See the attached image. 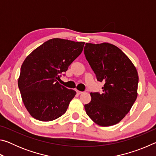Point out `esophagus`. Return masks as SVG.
I'll return each mask as SVG.
<instances>
[{
    "instance_id": "1",
    "label": "esophagus",
    "mask_w": 156,
    "mask_h": 156,
    "mask_svg": "<svg viewBox=\"0 0 156 156\" xmlns=\"http://www.w3.org/2000/svg\"><path fill=\"white\" fill-rule=\"evenodd\" d=\"M76 93H77L78 95H80V94H82L83 93V91H78V90H77V89H76Z\"/></svg>"
}]
</instances>
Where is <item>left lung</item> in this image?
I'll return each mask as SVG.
<instances>
[{
	"label": "left lung",
	"instance_id": "1",
	"mask_svg": "<svg viewBox=\"0 0 156 156\" xmlns=\"http://www.w3.org/2000/svg\"><path fill=\"white\" fill-rule=\"evenodd\" d=\"M84 53L97 80L105 83L102 94H90L91 100L84 105V109L97 125H114L125 117L138 96L136 68L112 44L86 43Z\"/></svg>",
	"mask_w": 156,
	"mask_h": 156
}]
</instances>
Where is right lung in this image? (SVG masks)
<instances>
[{
  "label": "right lung",
  "mask_w": 156,
  "mask_h": 156,
  "mask_svg": "<svg viewBox=\"0 0 156 156\" xmlns=\"http://www.w3.org/2000/svg\"><path fill=\"white\" fill-rule=\"evenodd\" d=\"M84 44V42L50 39L25 59L18 85L25 107L35 119L48 122L66 112L76 92L58 80L83 51Z\"/></svg>",
  "instance_id": "1"
}]
</instances>
